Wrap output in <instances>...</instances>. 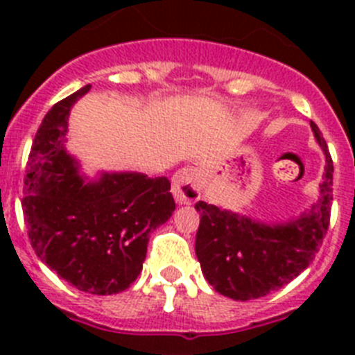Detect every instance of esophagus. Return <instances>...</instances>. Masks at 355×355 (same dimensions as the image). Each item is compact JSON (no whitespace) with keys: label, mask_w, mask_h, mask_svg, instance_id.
<instances>
[{"label":"esophagus","mask_w":355,"mask_h":355,"mask_svg":"<svg viewBox=\"0 0 355 355\" xmlns=\"http://www.w3.org/2000/svg\"><path fill=\"white\" fill-rule=\"evenodd\" d=\"M172 196L178 205H192L200 197V172L196 167H184L172 178Z\"/></svg>","instance_id":"esophagus-1"}]
</instances>
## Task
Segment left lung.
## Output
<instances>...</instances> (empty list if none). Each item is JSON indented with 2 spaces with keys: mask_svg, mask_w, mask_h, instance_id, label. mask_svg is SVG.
I'll use <instances>...</instances> for the list:
<instances>
[{
  "mask_svg": "<svg viewBox=\"0 0 355 355\" xmlns=\"http://www.w3.org/2000/svg\"><path fill=\"white\" fill-rule=\"evenodd\" d=\"M315 139L325 155L320 197L288 222L256 220L199 200L200 224L196 254L206 281L224 297L252 300L283 288L315 259L329 229L332 202V159L318 126Z\"/></svg>",
  "mask_w": 355,
  "mask_h": 355,
  "instance_id": "obj_1",
  "label": "left lung"
}]
</instances>
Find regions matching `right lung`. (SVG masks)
I'll return each instance as SVG.
<instances>
[{"instance_id":"obj_1","label":"right lung","mask_w":355,"mask_h":355,"mask_svg":"<svg viewBox=\"0 0 355 355\" xmlns=\"http://www.w3.org/2000/svg\"><path fill=\"white\" fill-rule=\"evenodd\" d=\"M90 85L49 110L31 146L23 211L37 256L78 290L114 295L142 272L149 234L175 209L167 178L142 172L80 174L65 150L72 105Z\"/></svg>"}]
</instances>
